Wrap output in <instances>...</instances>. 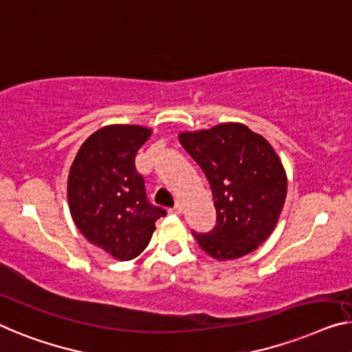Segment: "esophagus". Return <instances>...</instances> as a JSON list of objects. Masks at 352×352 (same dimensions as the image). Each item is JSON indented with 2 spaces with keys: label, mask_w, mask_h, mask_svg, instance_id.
<instances>
[{
  "label": "esophagus",
  "mask_w": 352,
  "mask_h": 352,
  "mask_svg": "<svg viewBox=\"0 0 352 352\" xmlns=\"http://www.w3.org/2000/svg\"><path fill=\"white\" fill-rule=\"evenodd\" d=\"M169 213H174V214H180L182 213V204L180 202H177L174 207H172L170 210H169Z\"/></svg>",
  "instance_id": "obj_1"
}]
</instances>
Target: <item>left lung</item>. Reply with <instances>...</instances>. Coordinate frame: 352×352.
<instances>
[{
  "label": "left lung",
  "instance_id": "left-lung-1",
  "mask_svg": "<svg viewBox=\"0 0 352 352\" xmlns=\"http://www.w3.org/2000/svg\"><path fill=\"white\" fill-rule=\"evenodd\" d=\"M212 188L217 224L194 239L218 261L237 259L264 243L285 206L286 172L270 144L245 124L223 123L180 134Z\"/></svg>",
  "mask_w": 352,
  "mask_h": 352
}]
</instances>
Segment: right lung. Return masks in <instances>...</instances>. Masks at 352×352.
<instances>
[{
  "mask_svg": "<svg viewBox=\"0 0 352 352\" xmlns=\"http://www.w3.org/2000/svg\"><path fill=\"white\" fill-rule=\"evenodd\" d=\"M151 131L135 124L104 126L78 150L67 178L72 219L88 242L131 261L150 243L164 208L150 204L135 155Z\"/></svg>",
  "mask_w": 352,
  "mask_h": 352,
  "instance_id": "right-lung-1",
  "label": "right lung"
}]
</instances>
